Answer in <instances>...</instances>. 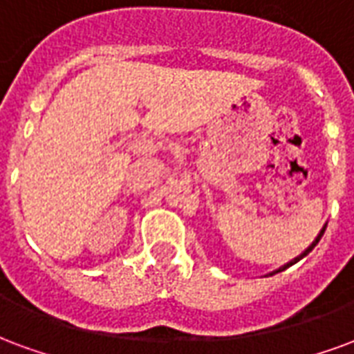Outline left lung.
<instances>
[{
  "mask_svg": "<svg viewBox=\"0 0 354 354\" xmlns=\"http://www.w3.org/2000/svg\"><path fill=\"white\" fill-rule=\"evenodd\" d=\"M324 230H326V224H324V228H322V230H321V234H319V236H317V239H315L313 243L309 245V247H308V249H306V251L301 252L300 257H296V259H294V260H290V262H288V264L283 266V268H279V270H277V272H283V270H286V268H288V266L296 264V262H298V260H301V259H304V257H306V254H309V252L313 251V247H315V245H317V243H319V239H321V237H322V234H324ZM277 272H273V273H277ZM273 273H272V275H273Z\"/></svg>",
  "mask_w": 354,
  "mask_h": 354,
  "instance_id": "obj_1",
  "label": "left lung"
}]
</instances>
